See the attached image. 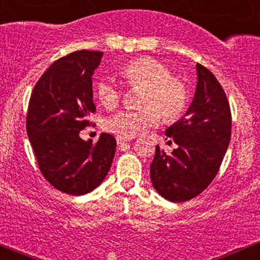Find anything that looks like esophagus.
<instances>
[{
	"mask_svg": "<svg viewBox=\"0 0 260 260\" xmlns=\"http://www.w3.org/2000/svg\"><path fill=\"white\" fill-rule=\"evenodd\" d=\"M116 140H117V144H124V143L131 142V138H124V137H116Z\"/></svg>",
	"mask_w": 260,
	"mask_h": 260,
	"instance_id": "obj_1",
	"label": "esophagus"
}]
</instances>
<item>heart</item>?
Listing matches in <instances>:
<instances>
[{
	"label": "heart",
	"instance_id": "heart-1",
	"mask_svg": "<svg viewBox=\"0 0 260 260\" xmlns=\"http://www.w3.org/2000/svg\"><path fill=\"white\" fill-rule=\"evenodd\" d=\"M121 77L129 88H142L138 110H123L110 116L105 127L110 132L124 138H133L159 123L160 113L164 121L180 118L188 103L187 86L180 78L172 77L171 70L151 57H140L122 67ZM121 86L110 78L96 84L98 99L105 107H115L120 103Z\"/></svg>",
	"mask_w": 260,
	"mask_h": 260
}]
</instances>
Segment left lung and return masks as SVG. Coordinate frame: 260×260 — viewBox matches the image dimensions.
<instances>
[{
    "label": "left lung",
    "instance_id": "left-lung-1",
    "mask_svg": "<svg viewBox=\"0 0 260 260\" xmlns=\"http://www.w3.org/2000/svg\"><path fill=\"white\" fill-rule=\"evenodd\" d=\"M196 94L186 115L165 134L177 144L171 154L156 151L150 165L151 183L170 202L189 201L215 178L231 138V110L213 73L197 63Z\"/></svg>",
    "mask_w": 260,
    "mask_h": 260
}]
</instances>
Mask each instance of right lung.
Listing matches in <instances>:
<instances>
[{
	"label": "right lung",
	"mask_w": 260,
	"mask_h": 260,
	"mask_svg": "<svg viewBox=\"0 0 260 260\" xmlns=\"http://www.w3.org/2000/svg\"><path fill=\"white\" fill-rule=\"evenodd\" d=\"M101 51L80 50L57 59L34 86L26 115V133L39 169L56 189L83 196L106 177L115 156L116 139L101 133L83 140L80 131L95 112L91 77Z\"/></svg>",
	"instance_id": "obj_1"
}]
</instances>
